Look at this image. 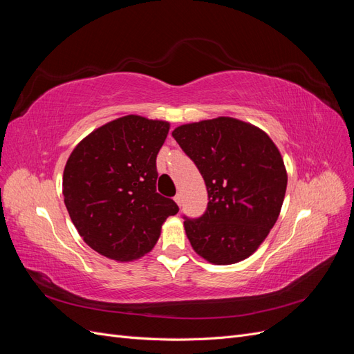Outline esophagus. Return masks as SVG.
<instances>
[{
	"mask_svg": "<svg viewBox=\"0 0 354 354\" xmlns=\"http://www.w3.org/2000/svg\"><path fill=\"white\" fill-rule=\"evenodd\" d=\"M174 201L177 202V205H181V195H180V194H177V195L174 196Z\"/></svg>",
	"mask_w": 354,
	"mask_h": 354,
	"instance_id": "esophagus-1",
	"label": "esophagus"
}]
</instances>
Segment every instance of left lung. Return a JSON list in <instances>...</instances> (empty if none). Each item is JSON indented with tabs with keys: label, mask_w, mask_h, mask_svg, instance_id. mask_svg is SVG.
Returning a JSON list of instances; mask_svg holds the SVG:
<instances>
[{
	"label": "left lung",
	"mask_w": 354,
	"mask_h": 354,
	"mask_svg": "<svg viewBox=\"0 0 354 354\" xmlns=\"http://www.w3.org/2000/svg\"><path fill=\"white\" fill-rule=\"evenodd\" d=\"M173 137L208 190L205 212L183 216L190 245L214 264L250 257L283 203L288 177L277 147L260 128L226 116L177 127Z\"/></svg>",
	"instance_id": "1"
}]
</instances>
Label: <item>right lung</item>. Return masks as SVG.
Wrapping results in <instances>:
<instances>
[{
  "instance_id": "1",
  "label": "right lung",
  "mask_w": 354,
  "mask_h": 354,
  "mask_svg": "<svg viewBox=\"0 0 354 354\" xmlns=\"http://www.w3.org/2000/svg\"><path fill=\"white\" fill-rule=\"evenodd\" d=\"M169 124L128 115L73 149L63 171L72 223L90 248L130 261L151 251L177 203L156 192V156Z\"/></svg>"
}]
</instances>
